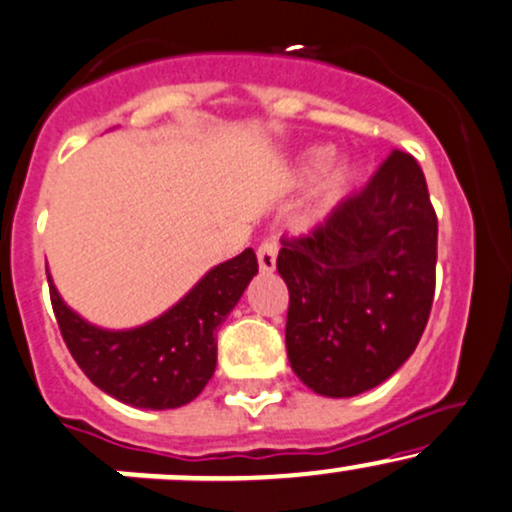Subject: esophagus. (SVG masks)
I'll use <instances>...</instances> for the list:
<instances>
[{"label": "esophagus", "instance_id": "1", "mask_svg": "<svg viewBox=\"0 0 512 512\" xmlns=\"http://www.w3.org/2000/svg\"><path fill=\"white\" fill-rule=\"evenodd\" d=\"M277 252H279L277 238H267L265 243L257 247V262H260L262 274H272L274 269H277Z\"/></svg>", "mask_w": 512, "mask_h": 512}]
</instances>
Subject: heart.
I'll use <instances>...</instances> for the list:
<instances>
[{"mask_svg":"<svg viewBox=\"0 0 512 512\" xmlns=\"http://www.w3.org/2000/svg\"><path fill=\"white\" fill-rule=\"evenodd\" d=\"M330 160H333V148H328V145L308 148L306 153H301L299 160H296V177H299L301 182H311V179H316L324 167L328 166ZM359 177H362V170H359L357 162L352 160H340L335 162L333 167H329V170L323 173V177L318 179L316 189H313L311 201H308L306 211H303L301 216V226L313 228L328 221V218L350 199L352 192H355Z\"/></svg>","mask_w":512,"mask_h":512,"instance_id":"b5f03b06","label":"heart"}]
</instances>
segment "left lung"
Masks as SVG:
<instances>
[{
	"label": "left lung",
	"instance_id": "1",
	"mask_svg": "<svg viewBox=\"0 0 512 512\" xmlns=\"http://www.w3.org/2000/svg\"><path fill=\"white\" fill-rule=\"evenodd\" d=\"M282 245L296 376L330 398L384 384L418 347L435 296L437 216L415 157L393 150L362 192Z\"/></svg>",
	"mask_w": 512,
	"mask_h": 512
}]
</instances>
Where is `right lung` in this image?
Masks as SVG:
<instances>
[{"mask_svg": "<svg viewBox=\"0 0 512 512\" xmlns=\"http://www.w3.org/2000/svg\"><path fill=\"white\" fill-rule=\"evenodd\" d=\"M257 274L252 247L221 262L162 316L138 328L106 330L60 299L48 274L60 333L94 386L133 408L167 411L194 401L216 372V330Z\"/></svg>", "mask_w": 512, "mask_h": 512, "instance_id": "right-lung-1", "label": "right lung"}]
</instances>
